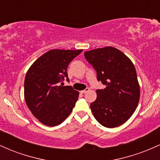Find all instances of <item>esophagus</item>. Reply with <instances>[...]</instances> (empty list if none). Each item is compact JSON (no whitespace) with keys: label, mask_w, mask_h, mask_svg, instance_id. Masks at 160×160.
<instances>
[{"label":"esophagus","mask_w":160,"mask_h":160,"mask_svg":"<svg viewBox=\"0 0 160 160\" xmlns=\"http://www.w3.org/2000/svg\"><path fill=\"white\" fill-rule=\"evenodd\" d=\"M89 90H90V89H89V88H86V89H84V90H82L81 92H81V93H82V94H83V93L87 92H89Z\"/></svg>","instance_id":"esophagus-1"}]
</instances>
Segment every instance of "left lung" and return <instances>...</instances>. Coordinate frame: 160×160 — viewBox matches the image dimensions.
Returning a JSON list of instances; mask_svg holds the SVG:
<instances>
[{"label":"left lung","mask_w":160,"mask_h":160,"mask_svg":"<svg viewBox=\"0 0 160 160\" xmlns=\"http://www.w3.org/2000/svg\"><path fill=\"white\" fill-rule=\"evenodd\" d=\"M96 71L97 79L106 87L97 89L90 108L95 118L107 128L121 126L131 117L140 98V86L135 66L123 52L113 47L84 52Z\"/></svg>","instance_id":"left-lung-1"}]
</instances>
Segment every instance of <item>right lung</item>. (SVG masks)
Masks as SVG:
<instances>
[{
	"label": "right lung",
	"mask_w": 160,
	"mask_h": 160,
	"mask_svg": "<svg viewBox=\"0 0 160 160\" xmlns=\"http://www.w3.org/2000/svg\"><path fill=\"white\" fill-rule=\"evenodd\" d=\"M82 49H51L39 57L29 68L24 82L28 108L41 123L48 126L61 124L75 106L79 92L71 86H62L68 78L69 63Z\"/></svg>",
	"instance_id": "obj_1"
}]
</instances>
